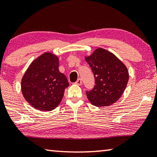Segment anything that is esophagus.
<instances>
[{"label":"esophagus","mask_w":157,"mask_h":157,"mask_svg":"<svg viewBox=\"0 0 157 157\" xmlns=\"http://www.w3.org/2000/svg\"><path fill=\"white\" fill-rule=\"evenodd\" d=\"M76 84H78V85H82V79L80 78H79L78 80H77V82H75Z\"/></svg>","instance_id":"esophagus-1"}]
</instances>
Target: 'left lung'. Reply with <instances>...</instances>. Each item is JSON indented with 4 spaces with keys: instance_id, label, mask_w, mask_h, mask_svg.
Masks as SVG:
<instances>
[{
    "instance_id": "1",
    "label": "left lung",
    "mask_w": 157,
    "mask_h": 157,
    "mask_svg": "<svg viewBox=\"0 0 157 157\" xmlns=\"http://www.w3.org/2000/svg\"><path fill=\"white\" fill-rule=\"evenodd\" d=\"M95 78L94 89L86 91L93 105L106 107L121 98L127 85L129 75L126 66L114 54L103 48H97L85 56Z\"/></svg>"
}]
</instances>
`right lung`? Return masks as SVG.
<instances>
[{
  "mask_svg": "<svg viewBox=\"0 0 157 157\" xmlns=\"http://www.w3.org/2000/svg\"><path fill=\"white\" fill-rule=\"evenodd\" d=\"M59 66V57L44 52L30 64L22 77V94L36 110L51 111L61 103L69 83Z\"/></svg>",
  "mask_w": 157,
  "mask_h": 157,
  "instance_id": "right-lung-1",
  "label": "right lung"
}]
</instances>
